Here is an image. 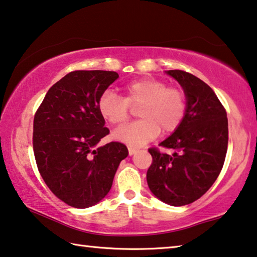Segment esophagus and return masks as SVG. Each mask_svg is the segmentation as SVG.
<instances>
[{"label": "esophagus", "mask_w": 257, "mask_h": 257, "mask_svg": "<svg viewBox=\"0 0 257 257\" xmlns=\"http://www.w3.org/2000/svg\"><path fill=\"white\" fill-rule=\"evenodd\" d=\"M136 149H134V148H130V146H129V148H128V152H129V156H133V154L134 153H135L136 152Z\"/></svg>", "instance_id": "1"}]
</instances>
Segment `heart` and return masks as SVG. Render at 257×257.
<instances>
[{
	"mask_svg": "<svg viewBox=\"0 0 257 257\" xmlns=\"http://www.w3.org/2000/svg\"><path fill=\"white\" fill-rule=\"evenodd\" d=\"M123 96L105 91L99 97L100 115L113 127L127 123L132 108L137 109L140 121L114 133L113 137L133 146H141L156 138L159 133H174L184 120L186 96L182 89L167 87L154 77L134 80L122 88Z\"/></svg>",
	"mask_w": 257,
	"mask_h": 257,
	"instance_id": "heart-1",
	"label": "heart"
}]
</instances>
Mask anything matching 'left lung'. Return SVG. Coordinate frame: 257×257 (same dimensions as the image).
<instances>
[{"instance_id": "obj_1", "label": "left lung", "mask_w": 257, "mask_h": 257, "mask_svg": "<svg viewBox=\"0 0 257 257\" xmlns=\"http://www.w3.org/2000/svg\"><path fill=\"white\" fill-rule=\"evenodd\" d=\"M184 89V120L160 146L173 156L150 148L152 164L146 180L152 192L170 206H185L201 198L217 180L229 141L226 111L208 84L191 73L167 72Z\"/></svg>"}]
</instances>
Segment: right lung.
Wrapping results in <instances>:
<instances>
[{
    "mask_svg": "<svg viewBox=\"0 0 257 257\" xmlns=\"http://www.w3.org/2000/svg\"><path fill=\"white\" fill-rule=\"evenodd\" d=\"M119 74L73 71L49 89L36 111L33 151L44 183L57 198L74 208L99 202L112 187L128 149L111 142L96 149L109 134L98 100Z\"/></svg>",
    "mask_w": 257,
    "mask_h": 257,
    "instance_id": "1",
    "label": "right lung"
}]
</instances>
